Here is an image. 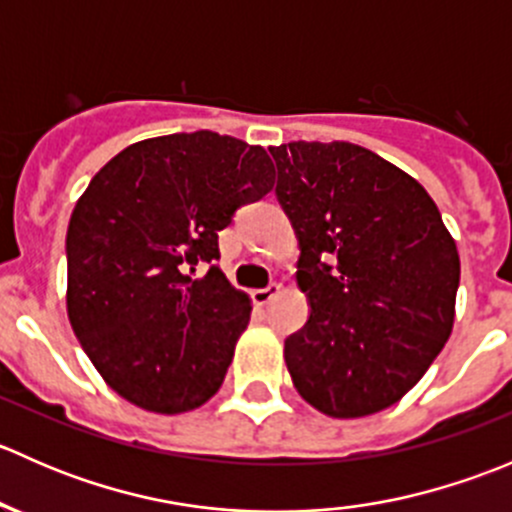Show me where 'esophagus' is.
I'll return each instance as SVG.
<instances>
[{
	"instance_id": "obj_1",
	"label": "esophagus",
	"mask_w": 512,
	"mask_h": 512,
	"mask_svg": "<svg viewBox=\"0 0 512 512\" xmlns=\"http://www.w3.org/2000/svg\"><path fill=\"white\" fill-rule=\"evenodd\" d=\"M280 292H282V287L277 285V282H272V285H267V287H262V289H255V292H252V299H255L257 307H265V304H270L272 299L280 297Z\"/></svg>"
}]
</instances>
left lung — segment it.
<instances>
[{
	"label": "left lung",
	"mask_w": 512,
	"mask_h": 512,
	"mask_svg": "<svg viewBox=\"0 0 512 512\" xmlns=\"http://www.w3.org/2000/svg\"><path fill=\"white\" fill-rule=\"evenodd\" d=\"M312 307L285 339L294 389L334 418L389 409L448 342L461 260L431 195L347 141L270 148Z\"/></svg>",
	"instance_id": "obj_1"
}]
</instances>
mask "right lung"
Listing matches in <instances>:
<instances>
[{
    "mask_svg": "<svg viewBox=\"0 0 512 512\" xmlns=\"http://www.w3.org/2000/svg\"><path fill=\"white\" fill-rule=\"evenodd\" d=\"M272 173L262 146L195 131L133 143L91 178L66 232V312L118 396L183 414L218 394L252 312L215 265L218 232Z\"/></svg>",
    "mask_w": 512,
    "mask_h": 512,
    "instance_id": "obj_1",
    "label": "right lung"
}]
</instances>
